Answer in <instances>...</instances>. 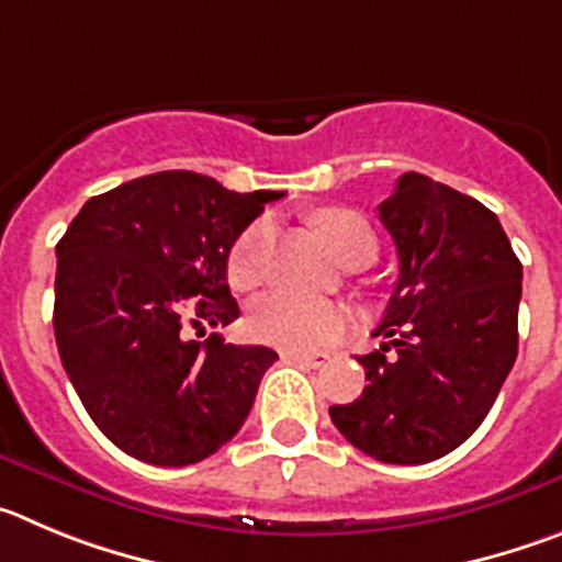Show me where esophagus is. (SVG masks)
<instances>
[{
  "instance_id": "obj_1",
  "label": "esophagus",
  "mask_w": 562,
  "mask_h": 562,
  "mask_svg": "<svg viewBox=\"0 0 562 562\" xmlns=\"http://www.w3.org/2000/svg\"><path fill=\"white\" fill-rule=\"evenodd\" d=\"M285 361H293V363H302V367H313V369H318V367H325L327 363V352H285Z\"/></svg>"
}]
</instances>
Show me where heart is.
Wrapping results in <instances>:
<instances>
[{
    "label": "heart",
    "instance_id": "1",
    "mask_svg": "<svg viewBox=\"0 0 562 562\" xmlns=\"http://www.w3.org/2000/svg\"><path fill=\"white\" fill-rule=\"evenodd\" d=\"M316 232L327 240L333 255L344 266H367L378 255V237L372 224L361 212L347 206H322L311 215ZM274 226L269 218H257L246 226L232 244L226 257V277L237 291H251L262 280L266 255H269ZM347 313L338 305L305 302L288 293H266L251 305L249 325L251 338L280 350H316L330 344L344 330Z\"/></svg>",
    "mask_w": 562,
    "mask_h": 562
}]
</instances>
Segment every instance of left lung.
Segmentation results:
<instances>
[{
    "label": "left lung",
    "mask_w": 562,
    "mask_h": 562,
    "mask_svg": "<svg viewBox=\"0 0 562 562\" xmlns=\"http://www.w3.org/2000/svg\"><path fill=\"white\" fill-rule=\"evenodd\" d=\"M401 274L358 356L361 397L330 406L358 451L389 464H426L482 426L518 356L524 269L495 212L423 173H403L378 206Z\"/></svg>",
    "instance_id": "left-lung-1"
}]
</instances>
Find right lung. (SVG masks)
<instances>
[{
  "mask_svg": "<svg viewBox=\"0 0 562 562\" xmlns=\"http://www.w3.org/2000/svg\"><path fill=\"white\" fill-rule=\"evenodd\" d=\"M277 190L232 193L165 170L94 195L55 246V344L94 426L120 451L184 468L212 457L249 417L269 347L195 330L240 316L226 257Z\"/></svg>",
  "mask_w": 562,
  "mask_h": 562,
  "instance_id": "add662e5",
  "label": "right lung"
}]
</instances>
